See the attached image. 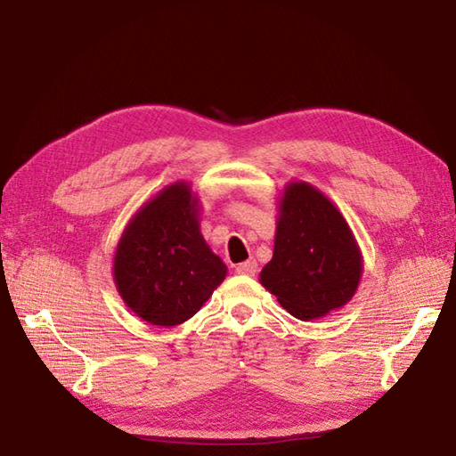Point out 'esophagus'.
Wrapping results in <instances>:
<instances>
[{"mask_svg": "<svg viewBox=\"0 0 456 456\" xmlns=\"http://www.w3.org/2000/svg\"><path fill=\"white\" fill-rule=\"evenodd\" d=\"M236 272H238L240 275H255V273H256V260H255V258H249V260L241 262V265L236 266Z\"/></svg>", "mask_w": 456, "mask_h": 456, "instance_id": "esophagus-1", "label": "esophagus"}]
</instances>
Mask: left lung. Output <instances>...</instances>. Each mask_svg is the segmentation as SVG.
<instances>
[{
    "label": "left lung",
    "instance_id": "8db88e82",
    "mask_svg": "<svg viewBox=\"0 0 456 456\" xmlns=\"http://www.w3.org/2000/svg\"><path fill=\"white\" fill-rule=\"evenodd\" d=\"M362 273L360 245L333 201L308 183L285 184L260 285L297 320L310 322L348 305Z\"/></svg>",
    "mask_w": 456,
    "mask_h": 456
}]
</instances>
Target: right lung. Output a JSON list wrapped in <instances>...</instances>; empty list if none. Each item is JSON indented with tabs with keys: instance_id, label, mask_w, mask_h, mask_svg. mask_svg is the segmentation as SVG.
I'll use <instances>...</instances> for the list:
<instances>
[{
	"instance_id": "obj_1",
	"label": "right lung",
	"mask_w": 456,
	"mask_h": 456,
	"mask_svg": "<svg viewBox=\"0 0 456 456\" xmlns=\"http://www.w3.org/2000/svg\"><path fill=\"white\" fill-rule=\"evenodd\" d=\"M112 270L126 306L150 325L175 327L198 314L228 268L201 236L190 183L165 186L133 215Z\"/></svg>"
}]
</instances>
